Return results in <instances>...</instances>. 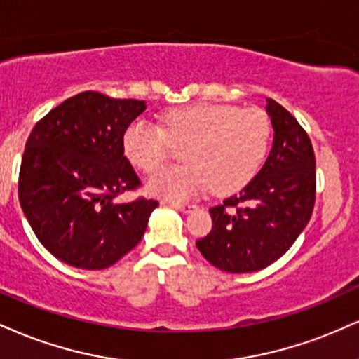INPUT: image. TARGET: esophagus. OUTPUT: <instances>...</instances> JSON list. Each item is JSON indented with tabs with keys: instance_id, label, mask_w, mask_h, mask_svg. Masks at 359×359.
<instances>
[{
	"instance_id": "obj_1",
	"label": "esophagus",
	"mask_w": 359,
	"mask_h": 359,
	"mask_svg": "<svg viewBox=\"0 0 359 359\" xmlns=\"http://www.w3.org/2000/svg\"><path fill=\"white\" fill-rule=\"evenodd\" d=\"M172 207H175L177 210H182V212H191V210L196 209V205L194 204H189V202H175V201H170L168 202Z\"/></svg>"
}]
</instances>
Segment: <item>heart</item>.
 Returning a JSON list of instances; mask_svg holds the SVG:
<instances>
[{
  "label": "heart",
  "mask_w": 359,
  "mask_h": 359,
  "mask_svg": "<svg viewBox=\"0 0 359 359\" xmlns=\"http://www.w3.org/2000/svg\"><path fill=\"white\" fill-rule=\"evenodd\" d=\"M184 165L165 167L149 179L157 197L187 201L214 191L222 196L245 187L266 161L271 118L261 109L217 103H192L167 111L162 128L137 118L123 133V150L133 165L154 172L170 157L172 145H184Z\"/></svg>",
  "instance_id": "obj_1"
}]
</instances>
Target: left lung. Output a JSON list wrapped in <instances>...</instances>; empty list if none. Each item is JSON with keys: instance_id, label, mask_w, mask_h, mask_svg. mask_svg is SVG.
I'll use <instances>...</instances> for the list:
<instances>
[{"instance_id": "left-lung-1", "label": "left lung", "mask_w": 359, "mask_h": 359, "mask_svg": "<svg viewBox=\"0 0 359 359\" xmlns=\"http://www.w3.org/2000/svg\"><path fill=\"white\" fill-rule=\"evenodd\" d=\"M274 128L269 157L236 196L210 207L212 231L196 245L226 273L264 269L294 244L316 201V158L308 133L289 111L267 98Z\"/></svg>"}]
</instances>
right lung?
<instances>
[{
	"label": "right lung",
	"instance_id": "1",
	"mask_svg": "<svg viewBox=\"0 0 359 359\" xmlns=\"http://www.w3.org/2000/svg\"><path fill=\"white\" fill-rule=\"evenodd\" d=\"M144 100L81 92L38 120L21 158L18 197L38 241L65 264L97 271L144 237L157 201L115 197L142 185L123 133Z\"/></svg>",
	"mask_w": 359,
	"mask_h": 359
}]
</instances>
